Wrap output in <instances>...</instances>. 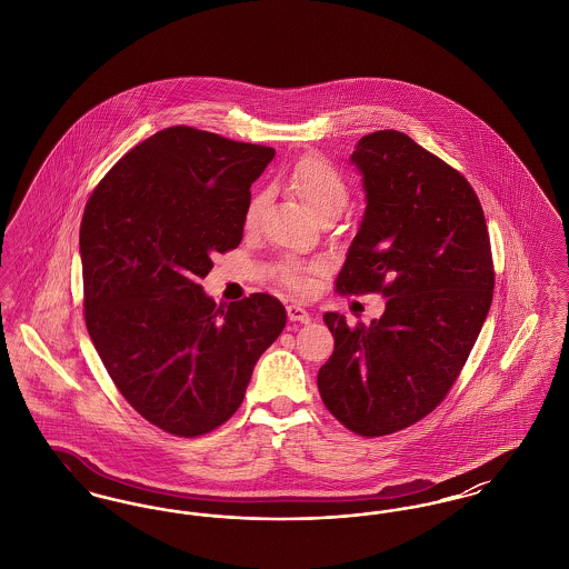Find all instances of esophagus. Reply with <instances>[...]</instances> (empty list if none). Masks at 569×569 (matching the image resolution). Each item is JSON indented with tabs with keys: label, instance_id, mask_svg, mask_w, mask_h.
<instances>
[{
	"label": "esophagus",
	"instance_id": "esophagus-1",
	"mask_svg": "<svg viewBox=\"0 0 569 569\" xmlns=\"http://www.w3.org/2000/svg\"><path fill=\"white\" fill-rule=\"evenodd\" d=\"M288 318L292 322H298V325H309L311 322V313L300 305H288Z\"/></svg>",
	"mask_w": 569,
	"mask_h": 569
}]
</instances>
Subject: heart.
<instances>
[{
	"instance_id": "b5f03b06",
	"label": "heart",
	"mask_w": 569,
	"mask_h": 569,
	"mask_svg": "<svg viewBox=\"0 0 569 569\" xmlns=\"http://www.w3.org/2000/svg\"><path fill=\"white\" fill-rule=\"evenodd\" d=\"M290 186L295 188V191L300 196V200L307 204V209L313 216H318L320 211L330 209V207H346V202H348V186H346L343 177L318 156L302 158L292 168ZM262 200H264L262 193H258L249 200L247 216H244L249 226L256 221V217L260 213ZM281 277L292 288H300V283H302L300 281V269L297 264H290V262H286L281 267Z\"/></svg>"
}]
</instances>
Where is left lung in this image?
<instances>
[{
  "instance_id": "left-lung-1",
  "label": "left lung",
  "mask_w": 569,
  "mask_h": 569,
  "mask_svg": "<svg viewBox=\"0 0 569 569\" xmlns=\"http://www.w3.org/2000/svg\"><path fill=\"white\" fill-rule=\"evenodd\" d=\"M350 162L367 207L337 290L388 300L369 326L326 313L335 352L318 388L341 425L379 437L443 401L487 320L495 272L485 211L455 168L397 130L362 136Z\"/></svg>"
}]
</instances>
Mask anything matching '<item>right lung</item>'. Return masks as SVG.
<instances>
[{
  "mask_svg": "<svg viewBox=\"0 0 569 569\" xmlns=\"http://www.w3.org/2000/svg\"><path fill=\"white\" fill-rule=\"evenodd\" d=\"M272 158L271 147L166 128L114 163L84 207L89 337L126 401L166 433L223 425L286 326L271 295L217 309L198 283L241 243L249 188Z\"/></svg>",
  "mask_w": 569,
  "mask_h": 569,
  "instance_id": "right-lung-1",
  "label": "right lung"
}]
</instances>
